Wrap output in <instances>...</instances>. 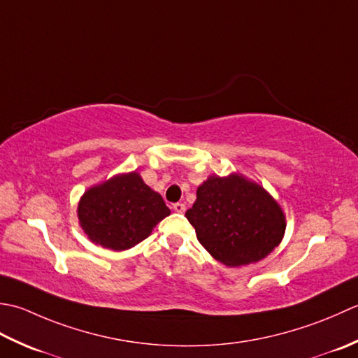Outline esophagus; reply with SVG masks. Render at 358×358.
<instances>
[{
    "mask_svg": "<svg viewBox=\"0 0 358 358\" xmlns=\"http://www.w3.org/2000/svg\"><path fill=\"white\" fill-rule=\"evenodd\" d=\"M173 210L176 211V213H184L185 206L182 202H176V203H173Z\"/></svg>",
    "mask_w": 358,
    "mask_h": 358,
    "instance_id": "esophagus-1",
    "label": "esophagus"
}]
</instances>
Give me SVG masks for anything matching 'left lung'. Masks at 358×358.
Returning <instances> with one entry per match:
<instances>
[{"instance_id":"obj_1","label":"left lung","mask_w":358,"mask_h":358,"mask_svg":"<svg viewBox=\"0 0 358 358\" xmlns=\"http://www.w3.org/2000/svg\"><path fill=\"white\" fill-rule=\"evenodd\" d=\"M185 216L203 249L229 267L266 258L278 247L286 230L280 203L239 173L210 176L198 187Z\"/></svg>"}]
</instances>
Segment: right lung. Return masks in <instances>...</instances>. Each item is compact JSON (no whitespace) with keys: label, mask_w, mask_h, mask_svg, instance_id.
<instances>
[{"label":"right lung","mask_w":358,"mask_h":358,"mask_svg":"<svg viewBox=\"0 0 358 358\" xmlns=\"http://www.w3.org/2000/svg\"><path fill=\"white\" fill-rule=\"evenodd\" d=\"M77 213L91 243L120 252L148 238L170 208L141 174L131 171L87 188Z\"/></svg>","instance_id":"right-lung-1"}]
</instances>
